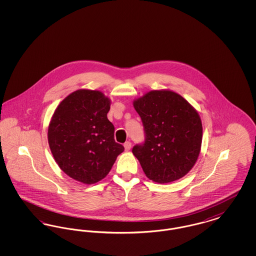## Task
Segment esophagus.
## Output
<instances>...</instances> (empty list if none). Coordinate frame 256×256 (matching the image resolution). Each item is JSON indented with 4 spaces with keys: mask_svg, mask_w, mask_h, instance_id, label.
<instances>
[{
    "mask_svg": "<svg viewBox=\"0 0 256 256\" xmlns=\"http://www.w3.org/2000/svg\"><path fill=\"white\" fill-rule=\"evenodd\" d=\"M124 146L126 150H130V148H132V143H130V141H128V142H126V143L124 144Z\"/></svg>",
    "mask_w": 256,
    "mask_h": 256,
    "instance_id": "1",
    "label": "esophagus"
}]
</instances>
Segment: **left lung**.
I'll use <instances>...</instances> for the list:
<instances>
[{"label":"left lung","mask_w":256,"mask_h":256,"mask_svg":"<svg viewBox=\"0 0 256 256\" xmlns=\"http://www.w3.org/2000/svg\"><path fill=\"white\" fill-rule=\"evenodd\" d=\"M144 126V144L132 154L148 178L169 183L183 178L198 158L202 124L198 111L180 94L152 90L134 100Z\"/></svg>","instance_id":"1"}]
</instances>
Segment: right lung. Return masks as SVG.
Instances as JSON below:
<instances>
[{"mask_svg":"<svg viewBox=\"0 0 256 256\" xmlns=\"http://www.w3.org/2000/svg\"><path fill=\"white\" fill-rule=\"evenodd\" d=\"M110 110V100L104 93L80 89L54 110L48 128L50 148L61 170L74 180H102L124 150L114 140Z\"/></svg>","mask_w":256,"mask_h":256,"instance_id":"1","label":"right lung"}]
</instances>
